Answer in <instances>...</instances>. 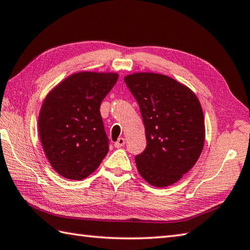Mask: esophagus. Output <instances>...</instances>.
Instances as JSON below:
<instances>
[{
  "label": "esophagus",
  "instance_id": "34e87169",
  "mask_svg": "<svg viewBox=\"0 0 250 250\" xmlns=\"http://www.w3.org/2000/svg\"><path fill=\"white\" fill-rule=\"evenodd\" d=\"M125 144V140L124 138H119L118 140H117V142H115V147L119 148V147H122Z\"/></svg>",
  "mask_w": 250,
  "mask_h": 250
}]
</instances>
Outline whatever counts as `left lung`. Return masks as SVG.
I'll return each mask as SVG.
<instances>
[{
  "label": "left lung",
  "mask_w": 250,
  "mask_h": 250,
  "mask_svg": "<svg viewBox=\"0 0 250 250\" xmlns=\"http://www.w3.org/2000/svg\"><path fill=\"white\" fill-rule=\"evenodd\" d=\"M125 82L138 102L147 145L136 168L156 188L172 185L192 169L205 143V119L195 93L168 76L135 72Z\"/></svg>",
  "instance_id": "obj_1"
}]
</instances>
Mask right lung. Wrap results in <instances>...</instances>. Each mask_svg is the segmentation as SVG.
Returning a JSON list of instances; mask_svg holds the SVG:
<instances>
[{"instance_id": "obj_1", "label": "right lung", "mask_w": 250, "mask_h": 250, "mask_svg": "<svg viewBox=\"0 0 250 250\" xmlns=\"http://www.w3.org/2000/svg\"><path fill=\"white\" fill-rule=\"evenodd\" d=\"M118 77L114 72H77L46 95L39 134L48 161L62 177L87 178L108 153L100 107Z\"/></svg>"}]
</instances>
